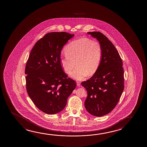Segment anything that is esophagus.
Returning <instances> with one entry per match:
<instances>
[{
  "mask_svg": "<svg viewBox=\"0 0 147 147\" xmlns=\"http://www.w3.org/2000/svg\"><path fill=\"white\" fill-rule=\"evenodd\" d=\"M80 82H79V81H77V85L78 86H79L80 85Z\"/></svg>",
  "mask_w": 147,
  "mask_h": 147,
  "instance_id": "esophagus-1",
  "label": "esophagus"
}]
</instances>
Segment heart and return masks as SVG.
I'll list each match as a JSON object with an SVG mask.
<instances>
[{"instance_id":"b5f03b06","label":"heart","mask_w":147,"mask_h":147,"mask_svg":"<svg viewBox=\"0 0 147 147\" xmlns=\"http://www.w3.org/2000/svg\"><path fill=\"white\" fill-rule=\"evenodd\" d=\"M66 55L61 57L60 64L65 72L71 76L82 80L96 72L100 64L102 49L100 44L87 38H81L69 43L65 49Z\"/></svg>"}]
</instances>
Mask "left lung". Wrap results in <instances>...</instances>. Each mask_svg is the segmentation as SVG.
I'll list each match as a JSON object with an SVG mask.
<instances>
[{
  "mask_svg": "<svg viewBox=\"0 0 147 147\" xmlns=\"http://www.w3.org/2000/svg\"><path fill=\"white\" fill-rule=\"evenodd\" d=\"M99 42L102 49L100 64L92 77L81 85L86 89L85 107L91 115L104 116L119 102L124 89L123 61L117 49L99 32H88Z\"/></svg>",
  "mask_w": 147,
  "mask_h": 147,
  "instance_id": "left-lung-1",
  "label": "left lung"
}]
</instances>
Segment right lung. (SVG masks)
Wrapping results in <instances>:
<instances>
[{
	"label": "right lung",
	"mask_w": 147,
	"mask_h": 147,
	"mask_svg": "<svg viewBox=\"0 0 147 147\" xmlns=\"http://www.w3.org/2000/svg\"><path fill=\"white\" fill-rule=\"evenodd\" d=\"M74 36L63 32L47 33L34 45L27 61V92L34 105L47 114L62 111L76 86L60 61L63 47Z\"/></svg>",
	"instance_id": "right-lung-1"
}]
</instances>
